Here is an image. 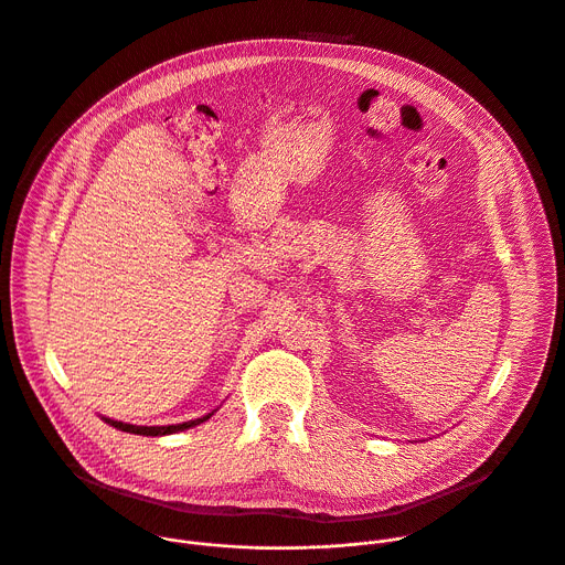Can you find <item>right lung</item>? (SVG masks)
<instances>
[{
    "instance_id": "1",
    "label": "right lung",
    "mask_w": 565,
    "mask_h": 565,
    "mask_svg": "<svg viewBox=\"0 0 565 565\" xmlns=\"http://www.w3.org/2000/svg\"><path fill=\"white\" fill-rule=\"evenodd\" d=\"M214 414V412H212ZM212 414L203 416V418H196V420H190V423H183V425H168V427H136V425H125V423H118V420H109L105 418L111 427L120 429V431H127V434H138V436H168V434H177V431H183V429H190V427H196L201 423H205Z\"/></svg>"
}]
</instances>
